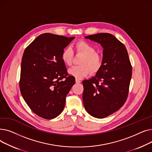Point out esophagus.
<instances>
[{"instance_id": "esophagus-1", "label": "esophagus", "mask_w": 152, "mask_h": 152, "mask_svg": "<svg viewBox=\"0 0 152 152\" xmlns=\"http://www.w3.org/2000/svg\"><path fill=\"white\" fill-rule=\"evenodd\" d=\"M75 81H76V83H77V84H78V83H81V81L79 80V79H77V78L75 79Z\"/></svg>"}]
</instances>
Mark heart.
<instances>
[{
  "instance_id": "heart-1",
  "label": "heart",
  "mask_w": 152,
  "mask_h": 152,
  "mask_svg": "<svg viewBox=\"0 0 152 152\" xmlns=\"http://www.w3.org/2000/svg\"><path fill=\"white\" fill-rule=\"evenodd\" d=\"M77 53L83 55L79 64L80 66L70 68L68 73L77 79H81L91 74H95L100 69L103 64L102 55L96 52V49L91 44L84 40L77 42L75 45ZM74 52L70 47L64 49L61 53V60L64 64L70 66L73 60Z\"/></svg>"
}]
</instances>
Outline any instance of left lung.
I'll list each match as a JSON object with an SVG mask.
<instances>
[{"label": "left lung", "instance_id": "1", "mask_svg": "<svg viewBox=\"0 0 152 152\" xmlns=\"http://www.w3.org/2000/svg\"><path fill=\"white\" fill-rule=\"evenodd\" d=\"M85 38L103 48V64L94 77L83 81L84 106L92 116L105 118L121 108L126 101L132 66L124 45L113 35L99 33Z\"/></svg>", "mask_w": 152, "mask_h": 152}]
</instances>
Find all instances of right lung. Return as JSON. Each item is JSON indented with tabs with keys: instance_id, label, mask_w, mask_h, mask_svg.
<instances>
[{
	"instance_id": "add662e5",
	"label": "right lung",
	"mask_w": 152,
	"mask_h": 152,
	"mask_svg": "<svg viewBox=\"0 0 152 152\" xmlns=\"http://www.w3.org/2000/svg\"><path fill=\"white\" fill-rule=\"evenodd\" d=\"M75 38L44 33L24 51L20 92L31 110L42 118L52 119L62 112L66 95L75 83L61 57L64 49Z\"/></svg>"
}]
</instances>
